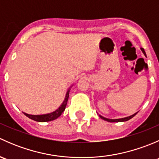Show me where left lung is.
Returning <instances> with one entry per match:
<instances>
[{
	"label": "left lung",
	"mask_w": 159,
	"mask_h": 159,
	"mask_svg": "<svg viewBox=\"0 0 159 159\" xmlns=\"http://www.w3.org/2000/svg\"><path fill=\"white\" fill-rule=\"evenodd\" d=\"M141 50H142V51L143 52V54H145V56H146V54H145V50H144L143 48H141ZM138 112H136V113L133 114V115H130V116H128V117H125V118H116V119H111V118H105V117H103L102 115H98L99 117H100L102 119L105 120V121H108V122H121V121H129V119H131V118H132L134 116V115L137 114Z\"/></svg>",
	"instance_id": "left-lung-1"
}]
</instances>
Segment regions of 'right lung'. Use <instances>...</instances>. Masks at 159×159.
I'll return each mask as SVG.
<instances>
[{"instance_id": "right-lung-1", "label": "right lung", "mask_w": 159, "mask_h": 159, "mask_svg": "<svg viewBox=\"0 0 159 159\" xmlns=\"http://www.w3.org/2000/svg\"><path fill=\"white\" fill-rule=\"evenodd\" d=\"M73 86L72 85L70 86V88L68 89V91L66 92V94H65V100L63 101V102L61 103V105L59 106V108L57 109H56L54 111L51 112V113H48V114H44V115H29V114H27L25 112H23L25 115H26L28 118H30V119L34 120L35 121H38V122H46V121H53V120L57 119L58 117H60V115H61V114L63 113L65 109V107L67 105V102H68V97H69V92L70 88Z\"/></svg>"}]
</instances>
